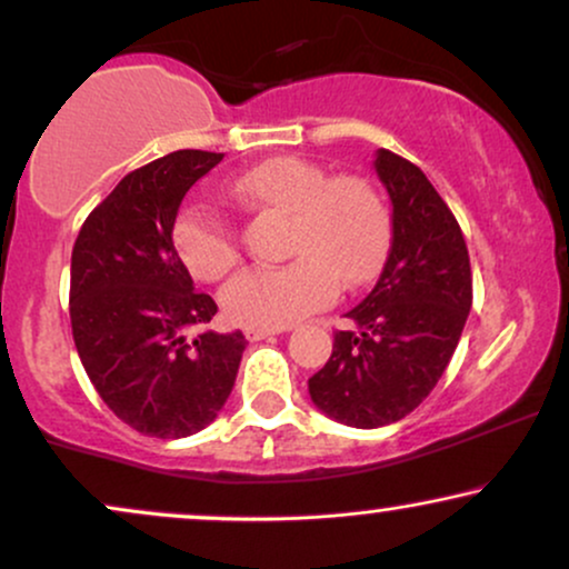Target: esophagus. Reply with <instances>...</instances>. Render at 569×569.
Segmentation results:
<instances>
[{"mask_svg": "<svg viewBox=\"0 0 569 569\" xmlns=\"http://www.w3.org/2000/svg\"><path fill=\"white\" fill-rule=\"evenodd\" d=\"M280 331H283V328H267V326H246L243 328L246 339H249V341L270 339V337H276V333H280Z\"/></svg>", "mask_w": 569, "mask_h": 569, "instance_id": "34e87169", "label": "esophagus"}]
</instances>
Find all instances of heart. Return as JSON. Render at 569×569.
Returning a JSON list of instances; mask_svg holds the SVG:
<instances>
[{
  "label": "heart",
  "instance_id": "1",
  "mask_svg": "<svg viewBox=\"0 0 569 569\" xmlns=\"http://www.w3.org/2000/svg\"><path fill=\"white\" fill-rule=\"evenodd\" d=\"M232 196L249 207L289 214L291 259L280 267H249L222 289V310L241 326H289L337 297L339 283L358 289L385 262L392 214L366 177H331L318 163L280 156L238 177ZM172 246L198 280H219L241 257L236 230L207 203L177 211Z\"/></svg>",
  "mask_w": 569,
  "mask_h": 569
}]
</instances>
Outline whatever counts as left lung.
<instances>
[{
  "label": "left lung",
  "mask_w": 569,
  "mask_h": 569,
  "mask_svg": "<svg viewBox=\"0 0 569 569\" xmlns=\"http://www.w3.org/2000/svg\"><path fill=\"white\" fill-rule=\"evenodd\" d=\"M373 167L392 201V249L373 291L347 312L355 328L333 333L331 358L307 381L315 406L358 429L406 419L427 400L471 310L469 251L453 211L402 156L381 148Z\"/></svg>",
  "instance_id": "1"
}]
</instances>
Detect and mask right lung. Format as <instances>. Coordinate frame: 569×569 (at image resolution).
I'll return each instance as SVG.
<instances>
[{"label": "right lung", "instance_id": "add662e5", "mask_svg": "<svg viewBox=\"0 0 569 569\" xmlns=\"http://www.w3.org/2000/svg\"><path fill=\"white\" fill-rule=\"evenodd\" d=\"M224 153L174 150L129 172L81 224L71 254V328L81 366L108 408L159 440L217 419L246 350L241 331L198 333L217 305L196 293L172 246L184 193Z\"/></svg>", "mask_w": 569, "mask_h": 569}]
</instances>
